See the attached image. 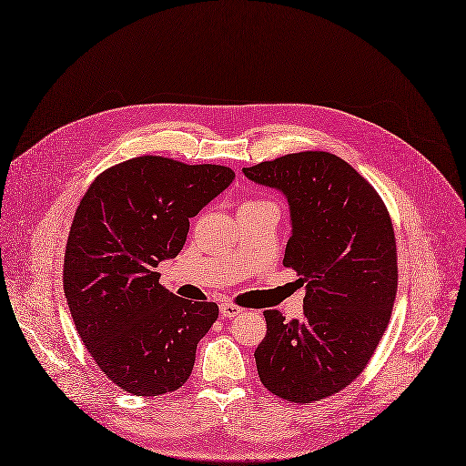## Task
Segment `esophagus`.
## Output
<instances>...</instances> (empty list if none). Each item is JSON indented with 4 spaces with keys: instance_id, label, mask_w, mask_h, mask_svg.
Segmentation results:
<instances>
[{
    "instance_id": "1",
    "label": "esophagus",
    "mask_w": 466,
    "mask_h": 466,
    "mask_svg": "<svg viewBox=\"0 0 466 466\" xmlns=\"http://www.w3.org/2000/svg\"><path fill=\"white\" fill-rule=\"evenodd\" d=\"M218 310H220V316H222V318H236V316L241 314V309L236 307V305H232V302H220Z\"/></svg>"
}]
</instances>
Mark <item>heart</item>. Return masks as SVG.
<instances>
[{"label": "heart", "mask_w": 466, "mask_h": 466, "mask_svg": "<svg viewBox=\"0 0 466 466\" xmlns=\"http://www.w3.org/2000/svg\"><path fill=\"white\" fill-rule=\"evenodd\" d=\"M248 204H257V201H248ZM248 204H246V206H248Z\"/></svg>", "instance_id": "obj_1"}]
</instances>
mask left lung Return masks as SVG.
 I'll return each mask as SVG.
<instances>
[{
	"instance_id": "1",
	"label": "left lung",
	"mask_w": 466,
	"mask_h": 466,
	"mask_svg": "<svg viewBox=\"0 0 466 466\" xmlns=\"http://www.w3.org/2000/svg\"><path fill=\"white\" fill-rule=\"evenodd\" d=\"M241 171L288 199L283 267L307 288L300 319L265 312L257 371L283 400L318 401L363 371L389 326L398 286L392 222L368 180L329 152L288 154Z\"/></svg>"
}]
</instances>
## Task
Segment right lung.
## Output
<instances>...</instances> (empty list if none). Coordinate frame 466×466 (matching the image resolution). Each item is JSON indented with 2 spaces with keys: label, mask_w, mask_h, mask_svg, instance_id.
I'll list each match as a JSON object with an SVG mask.
<instances>
[{
  "label": "right lung",
  "mask_w": 466,
  "mask_h": 466,
  "mask_svg": "<svg viewBox=\"0 0 466 466\" xmlns=\"http://www.w3.org/2000/svg\"><path fill=\"white\" fill-rule=\"evenodd\" d=\"M234 177L222 166L143 156L98 175L79 201L65 295L86 349L121 390L159 396L190 377L218 307L173 295L156 267L180 253L190 218Z\"/></svg>",
  "instance_id": "1"
}]
</instances>
